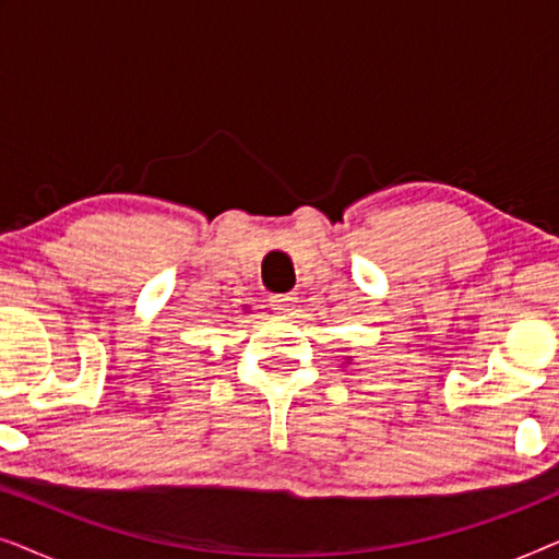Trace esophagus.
I'll list each match as a JSON object with an SVG mask.
<instances>
[{"label":"esophagus","mask_w":559,"mask_h":559,"mask_svg":"<svg viewBox=\"0 0 559 559\" xmlns=\"http://www.w3.org/2000/svg\"><path fill=\"white\" fill-rule=\"evenodd\" d=\"M295 302H297V297H295L293 293H287V295H272L274 310L289 312V310H295Z\"/></svg>","instance_id":"34e87169"}]
</instances>
